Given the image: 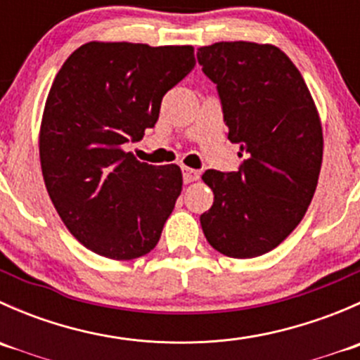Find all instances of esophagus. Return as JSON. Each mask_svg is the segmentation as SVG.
Segmentation results:
<instances>
[{"mask_svg":"<svg viewBox=\"0 0 360 360\" xmlns=\"http://www.w3.org/2000/svg\"><path fill=\"white\" fill-rule=\"evenodd\" d=\"M198 177H200V172L198 170H193L190 169V167H183V181L184 183H193V181H197Z\"/></svg>","mask_w":360,"mask_h":360,"instance_id":"esophagus-1","label":"esophagus"}]
</instances>
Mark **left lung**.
Masks as SVG:
<instances>
[{
	"mask_svg": "<svg viewBox=\"0 0 360 360\" xmlns=\"http://www.w3.org/2000/svg\"><path fill=\"white\" fill-rule=\"evenodd\" d=\"M198 64L216 83L228 139L244 157L237 172L205 170L214 203L200 216L207 242L238 259L277 248L300 224L322 165V127L303 76L274 45L221 41Z\"/></svg>",
	"mask_w": 360,
	"mask_h": 360,
	"instance_id": "8db88e82",
	"label": "left lung"
}]
</instances>
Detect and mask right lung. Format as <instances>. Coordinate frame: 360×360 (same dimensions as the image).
I'll return each instance as SVG.
<instances>
[{
	"instance_id": "obj_1",
	"label": "right lung",
	"mask_w": 360,
	"mask_h": 360,
	"mask_svg": "<svg viewBox=\"0 0 360 360\" xmlns=\"http://www.w3.org/2000/svg\"><path fill=\"white\" fill-rule=\"evenodd\" d=\"M195 68L193 46L90 41L68 57L46 97L39 160L72 237L110 259L155 249L183 190L177 165H148L123 144L153 129L163 96Z\"/></svg>"
}]
</instances>
